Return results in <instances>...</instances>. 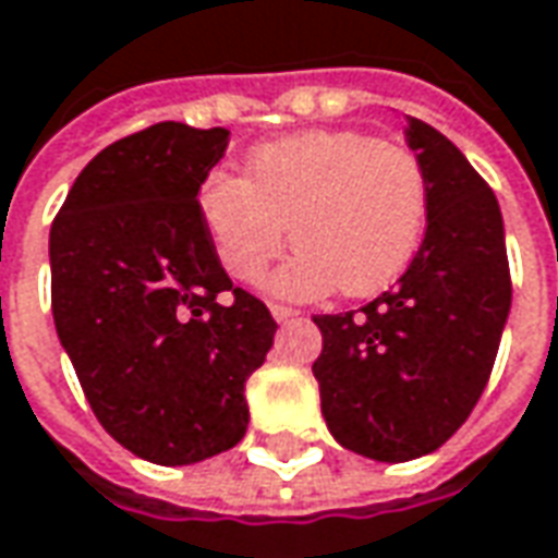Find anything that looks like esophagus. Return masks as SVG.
I'll use <instances>...</instances> for the list:
<instances>
[{
    "label": "esophagus",
    "instance_id": "34e87169",
    "mask_svg": "<svg viewBox=\"0 0 558 558\" xmlns=\"http://www.w3.org/2000/svg\"><path fill=\"white\" fill-rule=\"evenodd\" d=\"M270 313H272V318H276V322H288V318L301 316V310H294V306H286V303H272Z\"/></svg>",
    "mask_w": 558,
    "mask_h": 558
}]
</instances>
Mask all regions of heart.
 I'll list each match as a JSON object with an SVG mask.
<instances>
[{
    "instance_id": "obj_1",
    "label": "heart",
    "mask_w": 558,
    "mask_h": 558,
    "mask_svg": "<svg viewBox=\"0 0 558 558\" xmlns=\"http://www.w3.org/2000/svg\"><path fill=\"white\" fill-rule=\"evenodd\" d=\"M225 270L257 282L288 230L301 248L276 272V291L318 298L343 286L374 294L413 260L428 179L418 157L361 130H318L260 145L248 179L218 172L199 194Z\"/></svg>"
}]
</instances>
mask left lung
Wrapping results in <instances>:
<instances>
[{"instance_id":"left-lung-1","label":"left lung","mask_w":558,"mask_h":558,"mask_svg":"<svg viewBox=\"0 0 558 558\" xmlns=\"http://www.w3.org/2000/svg\"><path fill=\"white\" fill-rule=\"evenodd\" d=\"M428 179V225L398 286L337 316H313V374L337 444L376 462L444 447L486 389L510 313L505 221L452 142L410 118Z\"/></svg>"}]
</instances>
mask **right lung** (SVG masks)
<instances>
[{
	"label": "right lung",
	"mask_w": 558,
	"mask_h": 558,
	"mask_svg": "<svg viewBox=\"0 0 558 558\" xmlns=\"http://www.w3.org/2000/svg\"><path fill=\"white\" fill-rule=\"evenodd\" d=\"M228 142L225 126L179 121L111 142L51 225L57 337L99 425L145 462L194 464L236 447L245 379L276 333L264 301L233 288L199 209Z\"/></svg>",
	"instance_id": "1"
}]
</instances>
